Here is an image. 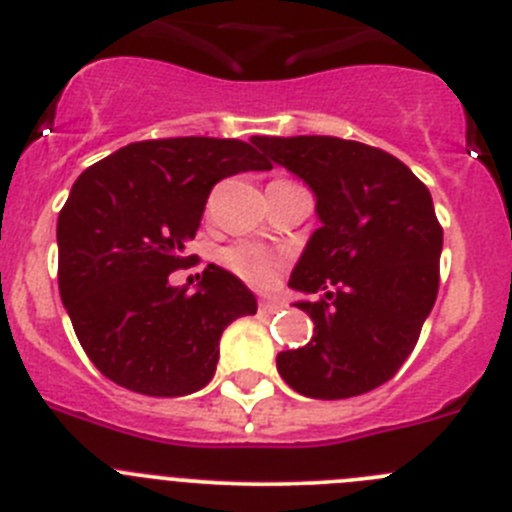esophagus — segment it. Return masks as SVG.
Wrapping results in <instances>:
<instances>
[{
	"mask_svg": "<svg viewBox=\"0 0 512 512\" xmlns=\"http://www.w3.org/2000/svg\"><path fill=\"white\" fill-rule=\"evenodd\" d=\"M260 308L265 310V313H275V310L283 308V303H280V300H260Z\"/></svg>",
	"mask_w": 512,
	"mask_h": 512,
	"instance_id": "obj_1",
	"label": "esophagus"
}]
</instances>
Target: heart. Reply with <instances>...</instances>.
<instances>
[{
  "mask_svg": "<svg viewBox=\"0 0 512 512\" xmlns=\"http://www.w3.org/2000/svg\"><path fill=\"white\" fill-rule=\"evenodd\" d=\"M219 260L232 275L245 280L252 288H272L285 267V257L280 252L257 245V242H237V245L224 247Z\"/></svg>",
  "mask_w": 512,
  "mask_h": 512,
  "instance_id": "heart-1",
  "label": "heart"
}]
</instances>
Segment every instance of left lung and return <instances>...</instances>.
Listing matches in <instances>:
<instances>
[{
  "instance_id": "left-lung-1",
  "label": "left lung",
  "mask_w": 512,
  "mask_h": 512,
  "mask_svg": "<svg viewBox=\"0 0 512 512\" xmlns=\"http://www.w3.org/2000/svg\"><path fill=\"white\" fill-rule=\"evenodd\" d=\"M262 154L305 181L321 227L290 288L315 323L303 348L278 353L290 389L348 399L386 384L414 351L439 290L442 224L427 186L381 148L333 136H255Z\"/></svg>"
}]
</instances>
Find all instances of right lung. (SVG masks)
<instances>
[{"label":"right lung","mask_w":512,"mask_h":512,"mask_svg":"<svg viewBox=\"0 0 512 512\" xmlns=\"http://www.w3.org/2000/svg\"><path fill=\"white\" fill-rule=\"evenodd\" d=\"M237 138H154L118 148L78 176L57 217V283L95 369L146 396H186L217 371L219 338L257 300L217 265L197 293L169 275L189 267L204 204L217 181L267 171Z\"/></svg>","instance_id":"right-lung-1"}]
</instances>
